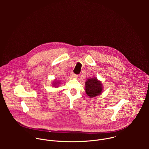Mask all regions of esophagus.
<instances>
[{"instance_id":"34e87169","label":"esophagus","mask_w":149,"mask_h":149,"mask_svg":"<svg viewBox=\"0 0 149 149\" xmlns=\"http://www.w3.org/2000/svg\"><path fill=\"white\" fill-rule=\"evenodd\" d=\"M70 75L71 76V77H73V78H77L78 77V75H77V74H74L73 72H71V74H70Z\"/></svg>"}]
</instances>
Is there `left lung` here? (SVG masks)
<instances>
[{
    "mask_svg": "<svg viewBox=\"0 0 149 149\" xmlns=\"http://www.w3.org/2000/svg\"><path fill=\"white\" fill-rule=\"evenodd\" d=\"M102 90V84L97 78H90L86 82V91L90 97L91 98L100 95Z\"/></svg>",
    "mask_w": 149,
    "mask_h": 149,
    "instance_id": "obj_1",
    "label": "left lung"
}]
</instances>
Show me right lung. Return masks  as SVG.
<instances>
[{
	"label": "right lung",
	"instance_id": "obj_1",
	"mask_svg": "<svg viewBox=\"0 0 149 149\" xmlns=\"http://www.w3.org/2000/svg\"><path fill=\"white\" fill-rule=\"evenodd\" d=\"M55 84H57V83H56V82H55Z\"/></svg>",
	"mask_w": 149,
	"mask_h": 149
}]
</instances>
